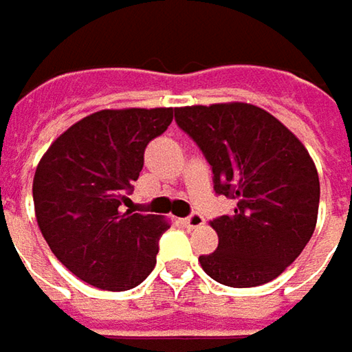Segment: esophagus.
Listing matches in <instances>:
<instances>
[{
  "mask_svg": "<svg viewBox=\"0 0 352 352\" xmlns=\"http://www.w3.org/2000/svg\"><path fill=\"white\" fill-rule=\"evenodd\" d=\"M185 224H187L188 228H200V226L204 224V216L199 212H192L190 216L185 218Z\"/></svg>",
  "mask_w": 352,
  "mask_h": 352,
  "instance_id": "1",
  "label": "esophagus"
}]
</instances>
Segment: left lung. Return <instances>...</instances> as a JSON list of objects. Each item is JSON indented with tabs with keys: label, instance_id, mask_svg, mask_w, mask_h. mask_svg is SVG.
Instances as JSON below:
<instances>
[{
	"label": "left lung",
	"instance_id": "left-lung-1",
	"mask_svg": "<svg viewBox=\"0 0 352 352\" xmlns=\"http://www.w3.org/2000/svg\"><path fill=\"white\" fill-rule=\"evenodd\" d=\"M175 120L212 167L214 190L236 200L210 222L218 249L200 255L216 283L234 288L276 278L306 248L318 222L320 177L304 144L249 103L192 104Z\"/></svg>",
	"mask_w": 352,
	"mask_h": 352
}]
</instances>
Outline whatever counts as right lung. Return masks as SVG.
Listing matches in <instances>:
<instances>
[{
    "instance_id": "right-lung-1",
    "label": "right lung",
    "mask_w": 352,
    "mask_h": 352,
    "mask_svg": "<svg viewBox=\"0 0 352 352\" xmlns=\"http://www.w3.org/2000/svg\"><path fill=\"white\" fill-rule=\"evenodd\" d=\"M173 109H104L60 134L36 165L32 200L48 248L87 285L122 292L155 267L162 216L124 210L146 146Z\"/></svg>"
}]
</instances>
